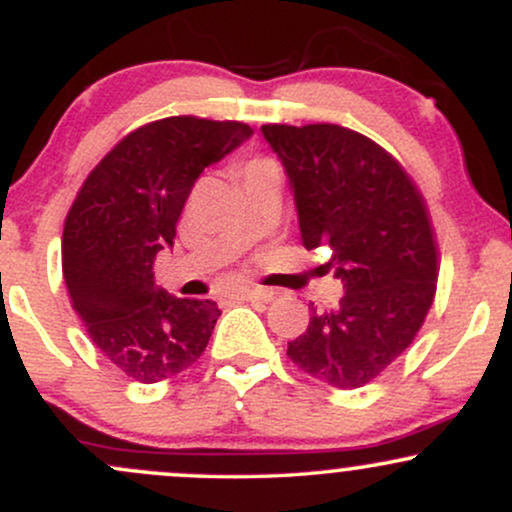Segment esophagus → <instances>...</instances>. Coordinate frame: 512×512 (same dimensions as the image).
I'll return each mask as SVG.
<instances>
[{
    "label": "esophagus",
    "instance_id": "34e87169",
    "mask_svg": "<svg viewBox=\"0 0 512 512\" xmlns=\"http://www.w3.org/2000/svg\"><path fill=\"white\" fill-rule=\"evenodd\" d=\"M276 293L269 289H243L240 291V298L243 301H252V303H272Z\"/></svg>",
    "mask_w": 512,
    "mask_h": 512
}]
</instances>
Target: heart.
Returning a JSON list of instances; mask_svg holds the SVG:
<instances>
[{"label": "heart", "instance_id": "obj_1", "mask_svg": "<svg viewBox=\"0 0 512 512\" xmlns=\"http://www.w3.org/2000/svg\"><path fill=\"white\" fill-rule=\"evenodd\" d=\"M260 163H264V161H252V163H248V168H252V166H260ZM245 168V170H248Z\"/></svg>", "mask_w": 512, "mask_h": 512}]
</instances>
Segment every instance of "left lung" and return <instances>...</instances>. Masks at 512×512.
Wrapping results in <instances>:
<instances>
[{"instance_id": "obj_1", "label": "left lung", "mask_w": 512, "mask_h": 512, "mask_svg": "<svg viewBox=\"0 0 512 512\" xmlns=\"http://www.w3.org/2000/svg\"><path fill=\"white\" fill-rule=\"evenodd\" d=\"M289 175L303 245H327L337 308L310 315L289 358L320 383L354 390L397 361L436 296L438 248L421 192L373 139L339 125H262Z\"/></svg>"}]
</instances>
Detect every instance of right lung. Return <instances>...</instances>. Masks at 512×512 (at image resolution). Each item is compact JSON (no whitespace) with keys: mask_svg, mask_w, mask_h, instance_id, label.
Listing matches in <instances>:
<instances>
[{"mask_svg":"<svg viewBox=\"0 0 512 512\" xmlns=\"http://www.w3.org/2000/svg\"><path fill=\"white\" fill-rule=\"evenodd\" d=\"M252 137L245 122L163 117L129 132L88 173L64 221L62 274L91 342L139 383L173 378L207 349L214 301L158 289L154 262L202 170Z\"/></svg>","mask_w":512,"mask_h":512,"instance_id":"add662e5","label":"right lung"}]
</instances>
